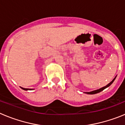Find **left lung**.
Segmentation results:
<instances>
[{
  "label": "left lung",
  "instance_id": "8db88e82",
  "mask_svg": "<svg viewBox=\"0 0 125 125\" xmlns=\"http://www.w3.org/2000/svg\"><path fill=\"white\" fill-rule=\"evenodd\" d=\"M115 78H116V77L114 78V79H113V81H111V82H110V83L108 84H107L106 86H104L103 88H100V89H97V90H95V91H91V92H87L86 93L87 94H96V93H98L101 92V91H102L103 90H104V89H105V88H108V86H110V85H111V84H112L113 83V81H115Z\"/></svg>",
  "mask_w": 125,
  "mask_h": 125
}]
</instances>
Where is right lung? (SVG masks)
Listing matches in <instances>:
<instances>
[{"mask_svg": "<svg viewBox=\"0 0 125 125\" xmlns=\"http://www.w3.org/2000/svg\"><path fill=\"white\" fill-rule=\"evenodd\" d=\"M21 88L22 89H24V90H25V91H27V90H29H29H32V89H27V88Z\"/></svg>", "mask_w": 125, "mask_h": 125, "instance_id": "right-lung-1", "label": "right lung"}]
</instances>
